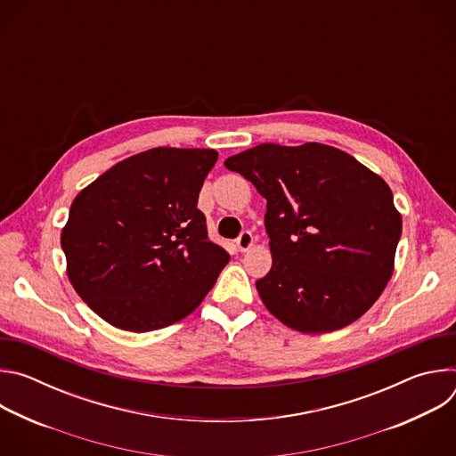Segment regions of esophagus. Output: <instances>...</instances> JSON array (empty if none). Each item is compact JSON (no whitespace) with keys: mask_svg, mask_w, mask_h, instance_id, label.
Wrapping results in <instances>:
<instances>
[{"mask_svg":"<svg viewBox=\"0 0 456 456\" xmlns=\"http://www.w3.org/2000/svg\"><path fill=\"white\" fill-rule=\"evenodd\" d=\"M252 243H254V236H252L250 231H243V232L238 236V240H236V245H238V248H240L241 252L248 250V248L252 247Z\"/></svg>","mask_w":456,"mask_h":456,"instance_id":"34e87169","label":"esophagus"}]
</instances>
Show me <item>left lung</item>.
Returning <instances> with one entry per match:
<instances>
[{"mask_svg": "<svg viewBox=\"0 0 456 456\" xmlns=\"http://www.w3.org/2000/svg\"><path fill=\"white\" fill-rule=\"evenodd\" d=\"M224 164L267 200L273 267L256 287L269 312L303 334L359 319L392 278L403 232L387 183L317 142L259 144Z\"/></svg>", "mask_w": 456, "mask_h": 456, "instance_id": "8db88e82", "label": "left lung"}]
</instances>
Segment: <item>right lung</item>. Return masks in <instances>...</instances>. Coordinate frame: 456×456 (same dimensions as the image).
I'll return each instance as SVG.
<instances>
[{
  "mask_svg": "<svg viewBox=\"0 0 456 456\" xmlns=\"http://www.w3.org/2000/svg\"><path fill=\"white\" fill-rule=\"evenodd\" d=\"M218 153L153 148L102 173L61 234L70 283L113 327L151 332L183 319L231 259L208 236L199 194Z\"/></svg>",
  "mask_w": 456,
  "mask_h": 456,
  "instance_id": "obj_1",
  "label": "right lung"
}]
</instances>
